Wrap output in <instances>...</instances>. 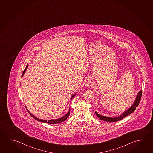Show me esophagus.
<instances>
[{"instance_id": "34e87169", "label": "esophagus", "mask_w": 153, "mask_h": 153, "mask_svg": "<svg viewBox=\"0 0 153 153\" xmlns=\"http://www.w3.org/2000/svg\"><path fill=\"white\" fill-rule=\"evenodd\" d=\"M92 79L91 78L88 77L86 79L85 84L86 87H90L92 84Z\"/></svg>"}]
</instances>
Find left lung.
Here are the masks:
<instances>
[{
  "instance_id": "8db88e82",
  "label": "left lung",
  "mask_w": 153,
  "mask_h": 153,
  "mask_svg": "<svg viewBox=\"0 0 153 153\" xmlns=\"http://www.w3.org/2000/svg\"><path fill=\"white\" fill-rule=\"evenodd\" d=\"M142 95V91H140L138 92V94L137 95V97L135 98V100L134 102L133 103L132 105L131 106L130 108L128 109V110H126L124 113H122V115L120 116H118L116 117H107V116H104L101 115L99 114L98 113L95 112L96 115L99 118H100L101 120L106 121V122H117L118 120H122L123 118L125 117L126 116L128 115L131 114V113H133L134 110L136 109V107H138L139 105V103L140 102L141 100V97Z\"/></svg>"
}]
</instances>
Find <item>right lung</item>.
I'll use <instances>...</instances> for the list:
<instances>
[{"label":"right lung","instance_id":"1","mask_svg":"<svg viewBox=\"0 0 153 153\" xmlns=\"http://www.w3.org/2000/svg\"><path fill=\"white\" fill-rule=\"evenodd\" d=\"M28 64H27V65L26 66V67H25V70L23 71V72L22 74V76L21 77H23V75H24V74H25V71L27 70V69L28 68ZM76 95V94H74L72 96H71V99H70V100L73 99L74 97V96H75ZM28 112L30 114V115L32 117H33L35 120H38V121H39V122H43V123H48V124H58V123H61V122H62L63 121H65V120H67V118L68 117V116H69L70 115V107H69V111H68V113L67 114H65V115L63 116V117H62L60 118H58V119H55V120H42V119H39V118H38L36 117V116H35L33 115L32 114H31V113L28 111Z\"/></svg>","mask_w":153,"mask_h":153}]
</instances>
